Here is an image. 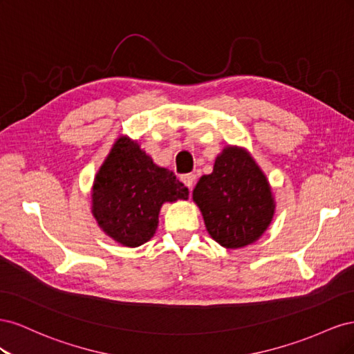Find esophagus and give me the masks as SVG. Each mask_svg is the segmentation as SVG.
Here are the masks:
<instances>
[{
    "mask_svg": "<svg viewBox=\"0 0 354 354\" xmlns=\"http://www.w3.org/2000/svg\"><path fill=\"white\" fill-rule=\"evenodd\" d=\"M181 181H183L186 187L192 189L196 183V176L195 174H185V176H181Z\"/></svg>",
    "mask_w": 354,
    "mask_h": 354,
    "instance_id": "1",
    "label": "esophagus"
}]
</instances>
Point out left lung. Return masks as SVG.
I'll use <instances>...</instances> for the list:
<instances>
[{"label": "left lung", "instance_id": "left-lung-1", "mask_svg": "<svg viewBox=\"0 0 354 354\" xmlns=\"http://www.w3.org/2000/svg\"><path fill=\"white\" fill-rule=\"evenodd\" d=\"M194 201L211 238L232 250L259 239L274 212L269 181L239 147L224 149L212 173L198 181Z\"/></svg>", "mask_w": 354, "mask_h": 354}]
</instances>
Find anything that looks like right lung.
I'll return each instance as SVG.
<instances>
[{"mask_svg": "<svg viewBox=\"0 0 354 354\" xmlns=\"http://www.w3.org/2000/svg\"><path fill=\"white\" fill-rule=\"evenodd\" d=\"M187 196V187L169 169L156 167L137 143L122 137L95 176L93 214L112 239L136 248L153 236L160 205Z\"/></svg>", "mask_w": 354, "mask_h": 354, "instance_id": "right-lung-1", "label": "right lung"}]
</instances>
